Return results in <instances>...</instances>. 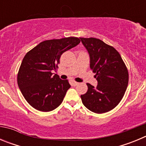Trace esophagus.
Wrapping results in <instances>:
<instances>
[{"mask_svg":"<svg viewBox=\"0 0 146 146\" xmlns=\"http://www.w3.org/2000/svg\"><path fill=\"white\" fill-rule=\"evenodd\" d=\"M72 85H73V86H77V85L79 84V83H78V82H75V81H72Z\"/></svg>","mask_w":146,"mask_h":146,"instance_id":"esophagus-1","label":"esophagus"}]
</instances>
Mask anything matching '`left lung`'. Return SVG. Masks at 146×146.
Listing matches in <instances>:
<instances>
[{"label":"left lung","mask_w":146,"mask_h":146,"mask_svg":"<svg viewBox=\"0 0 146 146\" xmlns=\"http://www.w3.org/2000/svg\"><path fill=\"white\" fill-rule=\"evenodd\" d=\"M90 56V68L96 78V87L87 83L88 91L81 95L82 104L95 113L115 108L128 86L129 73L121 55L112 46L96 38H80Z\"/></svg>","instance_id":"1"}]
</instances>
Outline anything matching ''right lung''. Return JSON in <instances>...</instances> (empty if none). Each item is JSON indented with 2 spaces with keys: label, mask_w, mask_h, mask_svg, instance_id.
<instances>
[{
  "label": "right lung",
  "mask_w": 146,
  "mask_h": 146,
  "mask_svg": "<svg viewBox=\"0 0 146 146\" xmlns=\"http://www.w3.org/2000/svg\"><path fill=\"white\" fill-rule=\"evenodd\" d=\"M80 42L77 37L46 40L27 52L18 72L17 84L31 106L49 112L61 104L71 86L52 71L58 68L62 54Z\"/></svg>",
  "instance_id": "1"
}]
</instances>
